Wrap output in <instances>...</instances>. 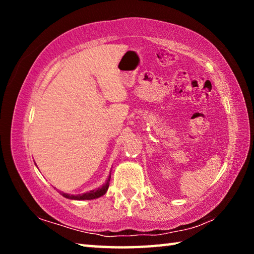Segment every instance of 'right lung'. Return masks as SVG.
<instances>
[{"instance_id":"obj_1","label":"right lung","mask_w":254,"mask_h":254,"mask_svg":"<svg viewBox=\"0 0 254 254\" xmlns=\"http://www.w3.org/2000/svg\"><path fill=\"white\" fill-rule=\"evenodd\" d=\"M110 179H111V176H110L109 178H107L106 183H105L104 185H103L102 187L97 188V189H94V190H91V191H88V192H85V194H83V195H69V194H65V192H62V195H63L64 197H66V198L75 199V200L95 199V198H98V197L105 195V192L107 191V189H109Z\"/></svg>"}]
</instances>
